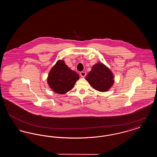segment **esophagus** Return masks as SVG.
I'll return each instance as SVG.
<instances>
[{
	"label": "esophagus",
	"mask_w": 157,
	"mask_h": 157,
	"mask_svg": "<svg viewBox=\"0 0 157 157\" xmlns=\"http://www.w3.org/2000/svg\"><path fill=\"white\" fill-rule=\"evenodd\" d=\"M86 75V72H80V75H81V76L82 77V78H84V77H85V76Z\"/></svg>",
	"instance_id": "1"
}]
</instances>
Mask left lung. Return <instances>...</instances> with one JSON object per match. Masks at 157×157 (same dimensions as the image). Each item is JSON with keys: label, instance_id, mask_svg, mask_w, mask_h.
<instances>
[{"label": "left lung", "instance_id": "1", "mask_svg": "<svg viewBox=\"0 0 157 157\" xmlns=\"http://www.w3.org/2000/svg\"><path fill=\"white\" fill-rule=\"evenodd\" d=\"M85 79L94 89L99 92L108 91L114 83L112 71L102 62L93 65Z\"/></svg>", "mask_w": 157, "mask_h": 157}]
</instances>
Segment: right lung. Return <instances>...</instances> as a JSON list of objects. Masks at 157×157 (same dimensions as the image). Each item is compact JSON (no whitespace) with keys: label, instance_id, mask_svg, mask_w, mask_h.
<instances>
[{"label":"right lung","instance_id":"1","mask_svg":"<svg viewBox=\"0 0 157 157\" xmlns=\"http://www.w3.org/2000/svg\"><path fill=\"white\" fill-rule=\"evenodd\" d=\"M79 76L67 67L63 60H58L47 78L50 88L58 94H65L72 90Z\"/></svg>","mask_w":157,"mask_h":157}]
</instances>
